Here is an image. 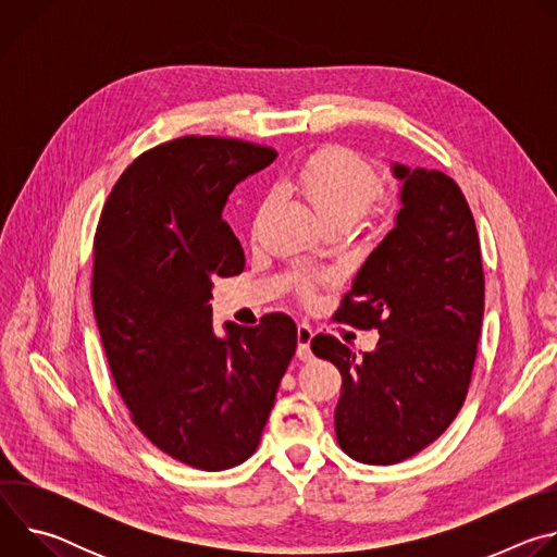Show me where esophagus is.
Here are the masks:
<instances>
[{"label": "esophagus", "mask_w": 557, "mask_h": 557, "mask_svg": "<svg viewBox=\"0 0 557 557\" xmlns=\"http://www.w3.org/2000/svg\"><path fill=\"white\" fill-rule=\"evenodd\" d=\"M312 337H314V331L308 324H299L297 326V357L301 361H310L312 359V350H310Z\"/></svg>", "instance_id": "obj_1"}]
</instances>
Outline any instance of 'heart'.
<instances>
[{"label": "heart", "mask_w": 557, "mask_h": 557, "mask_svg": "<svg viewBox=\"0 0 557 557\" xmlns=\"http://www.w3.org/2000/svg\"><path fill=\"white\" fill-rule=\"evenodd\" d=\"M280 187L297 191L326 224H355L372 205L379 189L376 172L346 147H324L310 153L293 172L280 178ZM262 207L256 211V218Z\"/></svg>", "instance_id": "obj_1"}]
</instances>
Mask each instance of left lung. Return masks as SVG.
<instances>
[{
    "mask_svg": "<svg viewBox=\"0 0 557 557\" xmlns=\"http://www.w3.org/2000/svg\"><path fill=\"white\" fill-rule=\"evenodd\" d=\"M404 183L394 228L368 256L335 320L379 342L359 359L333 335L310 348L342 372L339 447L368 465L401 462L434 443L465 404L479 348L485 275L460 187L436 170L394 163Z\"/></svg>",
    "mask_w": 557,
    "mask_h": 557,
    "instance_id": "1",
    "label": "left lung"
}]
</instances>
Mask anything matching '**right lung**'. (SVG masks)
I'll return each instance as SVG.
<instances>
[{
    "label": "right lung",
    "mask_w": 557,
    "mask_h": 557,
    "mask_svg": "<svg viewBox=\"0 0 557 557\" xmlns=\"http://www.w3.org/2000/svg\"><path fill=\"white\" fill-rule=\"evenodd\" d=\"M275 156L218 136L158 145L121 174L95 235L92 306L119 394L158 449L205 471L258 449L297 348L284 312L224 324L226 337L211 326V280L245 269L226 198Z\"/></svg>",
    "instance_id": "add662e5"
}]
</instances>
